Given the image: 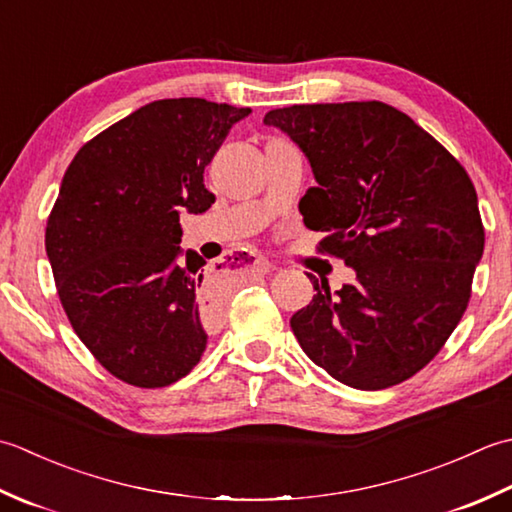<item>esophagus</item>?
I'll list each match as a JSON object with an SVG mask.
<instances>
[{"mask_svg": "<svg viewBox=\"0 0 512 512\" xmlns=\"http://www.w3.org/2000/svg\"><path fill=\"white\" fill-rule=\"evenodd\" d=\"M236 269H247V271H256V274H269L271 263L263 256L256 254H232V260H229Z\"/></svg>", "mask_w": 512, "mask_h": 512, "instance_id": "1", "label": "esophagus"}]
</instances>
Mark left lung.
I'll use <instances>...</instances> for the list:
<instances>
[{"label":"left lung","instance_id":"left-lung-1","mask_svg":"<svg viewBox=\"0 0 512 512\" xmlns=\"http://www.w3.org/2000/svg\"><path fill=\"white\" fill-rule=\"evenodd\" d=\"M316 176L302 221L325 232L318 252L342 258L356 283L291 316L302 351L331 378L378 391L429 364L462 320L484 252L477 192L460 161L382 101L269 110Z\"/></svg>","mask_w":512,"mask_h":512}]
</instances>
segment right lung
I'll list each match as a JSON object with an SVG mask.
<instances>
[{"label": "right lung", "instance_id": "right-lung-1", "mask_svg": "<svg viewBox=\"0 0 512 512\" xmlns=\"http://www.w3.org/2000/svg\"><path fill=\"white\" fill-rule=\"evenodd\" d=\"M249 112L152 101L83 145L61 181L46 225L59 300L101 367L132 387L181 380L221 322L223 285L181 252L179 214L210 210L205 165Z\"/></svg>", "mask_w": 512, "mask_h": 512}]
</instances>
